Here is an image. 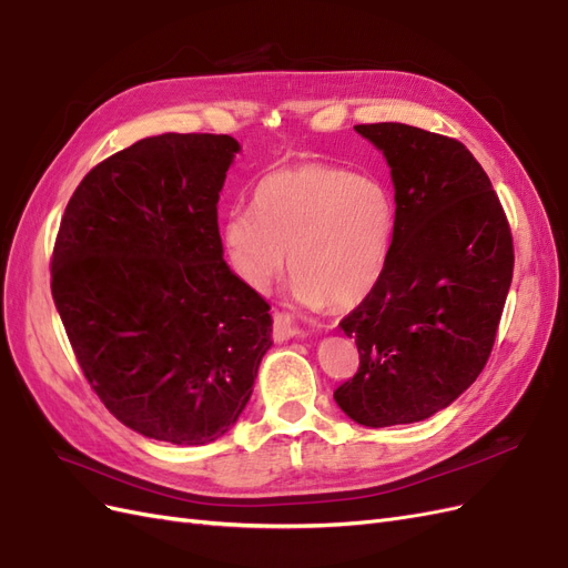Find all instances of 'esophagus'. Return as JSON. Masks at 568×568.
Here are the masks:
<instances>
[{"label": "esophagus", "mask_w": 568, "mask_h": 568, "mask_svg": "<svg viewBox=\"0 0 568 568\" xmlns=\"http://www.w3.org/2000/svg\"><path fill=\"white\" fill-rule=\"evenodd\" d=\"M294 336H301V332L296 329V326H291V322L284 315L274 313L272 315V338L282 343V341L294 338Z\"/></svg>", "instance_id": "34e87169"}]
</instances>
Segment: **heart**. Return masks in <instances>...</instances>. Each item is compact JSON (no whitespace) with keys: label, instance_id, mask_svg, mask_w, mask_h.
Here are the masks:
<instances>
[{"label":"heart","instance_id":"heart-1","mask_svg":"<svg viewBox=\"0 0 568 568\" xmlns=\"http://www.w3.org/2000/svg\"><path fill=\"white\" fill-rule=\"evenodd\" d=\"M255 209H232L222 227L234 272L267 291L286 270L294 298L317 311L353 307L386 270L398 225L390 189L374 175L329 163H294L255 184Z\"/></svg>","mask_w":568,"mask_h":568}]
</instances>
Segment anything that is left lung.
I'll list each match as a JSON object with an SVG mask.
<instances>
[{"mask_svg":"<svg viewBox=\"0 0 568 568\" xmlns=\"http://www.w3.org/2000/svg\"><path fill=\"white\" fill-rule=\"evenodd\" d=\"M355 130L390 165L398 225L379 284L341 320L359 367L334 400L382 428L428 419L484 372L514 246L503 203L462 142L403 123Z\"/></svg>","mask_w":568,"mask_h":568,"instance_id":"1","label":"left lung"}]
</instances>
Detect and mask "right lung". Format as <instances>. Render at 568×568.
<instances>
[{"label":"right lung","mask_w":568,"mask_h":568,"mask_svg":"<svg viewBox=\"0 0 568 568\" xmlns=\"http://www.w3.org/2000/svg\"><path fill=\"white\" fill-rule=\"evenodd\" d=\"M230 134L146 136L65 205L51 296L78 365L132 432L203 445L242 415L272 346L267 301L222 257Z\"/></svg>","instance_id":"add662e5"}]
</instances>
